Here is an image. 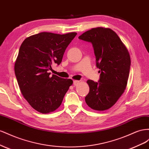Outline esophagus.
<instances>
[{"label":"esophagus","mask_w":149,"mask_h":149,"mask_svg":"<svg viewBox=\"0 0 149 149\" xmlns=\"http://www.w3.org/2000/svg\"><path fill=\"white\" fill-rule=\"evenodd\" d=\"M79 84V80H74L73 84H74V86H77V85H78Z\"/></svg>","instance_id":"obj_1"}]
</instances>
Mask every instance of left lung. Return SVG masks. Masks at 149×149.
Masks as SVG:
<instances>
[{"mask_svg":"<svg viewBox=\"0 0 149 149\" xmlns=\"http://www.w3.org/2000/svg\"><path fill=\"white\" fill-rule=\"evenodd\" d=\"M79 39L92 44L96 66L100 73L98 82L87 80L90 90L85 100L93 110L109 109L126 88L130 68L129 53L119 37L110 29L93 28Z\"/></svg>","mask_w":149,"mask_h":149,"instance_id":"8db88e82","label":"left lung"}]
</instances>
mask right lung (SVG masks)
I'll use <instances>...</instances> for the list:
<instances>
[{
  "instance_id": "add662e5",
  "label": "right lung",
  "mask_w": 149,
  "mask_h": 149,
  "mask_svg": "<svg viewBox=\"0 0 149 149\" xmlns=\"http://www.w3.org/2000/svg\"><path fill=\"white\" fill-rule=\"evenodd\" d=\"M76 35L40 32L26 38L21 44L14 66L15 77L24 97L37 111L47 113L58 109L73 83L49 71L52 64L61 63Z\"/></svg>"
}]
</instances>
